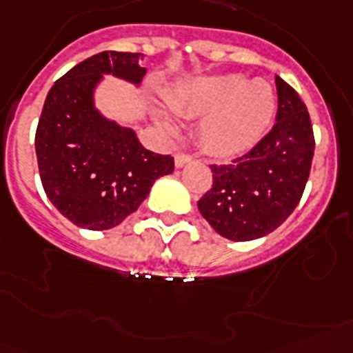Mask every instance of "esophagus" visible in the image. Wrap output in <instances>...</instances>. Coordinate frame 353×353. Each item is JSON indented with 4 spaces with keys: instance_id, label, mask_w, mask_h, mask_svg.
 Returning a JSON list of instances; mask_svg holds the SVG:
<instances>
[{
    "instance_id": "obj_1",
    "label": "esophagus",
    "mask_w": 353,
    "mask_h": 353,
    "mask_svg": "<svg viewBox=\"0 0 353 353\" xmlns=\"http://www.w3.org/2000/svg\"><path fill=\"white\" fill-rule=\"evenodd\" d=\"M188 162H191V157L185 155V153H176V155H174V165H176V168H183Z\"/></svg>"
}]
</instances>
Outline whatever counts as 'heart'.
<instances>
[{
	"label": "heart",
	"instance_id": "obj_1",
	"mask_svg": "<svg viewBox=\"0 0 353 353\" xmlns=\"http://www.w3.org/2000/svg\"><path fill=\"white\" fill-rule=\"evenodd\" d=\"M165 103L179 117H202L198 124L200 144L218 157L250 150L267 133L276 113L270 84L238 74L183 83L165 95ZM155 117L165 133L176 131L170 113L157 110Z\"/></svg>",
	"mask_w": 353,
	"mask_h": 353
}]
</instances>
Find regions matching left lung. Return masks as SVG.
Segmentation results:
<instances>
[{
  "instance_id": "obj_1",
  "label": "left lung",
  "mask_w": 353,
  "mask_h": 353,
  "mask_svg": "<svg viewBox=\"0 0 353 353\" xmlns=\"http://www.w3.org/2000/svg\"><path fill=\"white\" fill-rule=\"evenodd\" d=\"M278 115L272 130L231 164L211 165L212 188L198 209L220 236L250 241L287 220L301 200L314 157V131L298 92L276 77Z\"/></svg>"
}]
</instances>
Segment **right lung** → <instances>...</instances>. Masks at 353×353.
I'll return each instance as SVG.
<instances>
[{
  "instance_id": "obj_1",
  "label": "right lung",
  "mask_w": 353,
  "mask_h": 353,
  "mask_svg": "<svg viewBox=\"0 0 353 353\" xmlns=\"http://www.w3.org/2000/svg\"><path fill=\"white\" fill-rule=\"evenodd\" d=\"M144 55L101 52L66 72L50 88L36 131L45 193L63 216L90 231L112 229L135 212L157 179L173 173L171 155L145 150L131 128L95 108L103 75L139 86Z\"/></svg>"
}]
</instances>
